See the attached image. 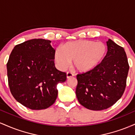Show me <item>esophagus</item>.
Instances as JSON below:
<instances>
[{"label":"esophagus","mask_w":135,"mask_h":135,"mask_svg":"<svg viewBox=\"0 0 135 135\" xmlns=\"http://www.w3.org/2000/svg\"><path fill=\"white\" fill-rule=\"evenodd\" d=\"M74 75V74H72V72H68L67 73H66V77H67L68 79L70 78V77H73Z\"/></svg>","instance_id":"1"}]
</instances>
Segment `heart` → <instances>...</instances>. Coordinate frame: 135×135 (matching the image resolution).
<instances>
[{"label": "heart", "mask_w": 135, "mask_h": 135, "mask_svg": "<svg viewBox=\"0 0 135 135\" xmlns=\"http://www.w3.org/2000/svg\"><path fill=\"white\" fill-rule=\"evenodd\" d=\"M107 52L106 44L88 40L69 42L56 49L55 59L60 69H66L73 61L74 68L80 72L95 69L103 61Z\"/></svg>", "instance_id": "1"}]
</instances>
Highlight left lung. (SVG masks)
Segmentation results:
<instances>
[{
  "label": "left lung",
  "instance_id": "left-lung-1",
  "mask_svg": "<svg viewBox=\"0 0 135 135\" xmlns=\"http://www.w3.org/2000/svg\"><path fill=\"white\" fill-rule=\"evenodd\" d=\"M107 44V52L100 64L77 75V100L92 110H102L115 104L126 86L129 66L124 49L111 39Z\"/></svg>",
  "mask_w": 135,
  "mask_h": 135
}]
</instances>
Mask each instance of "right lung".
<instances>
[{"label":"right lung","mask_w":135,"mask_h":135,"mask_svg":"<svg viewBox=\"0 0 135 135\" xmlns=\"http://www.w3.org/2000/svg\"><path fill=\"white\" fill-rule=\"evenodd\" d=\"M51 41L34 38L16 45L7 63L11 93L16 101L32 110L46 109L58 96L56 86L66 80L55 66Z\"/></svg>","instance_id":"1"}]
</instances>
